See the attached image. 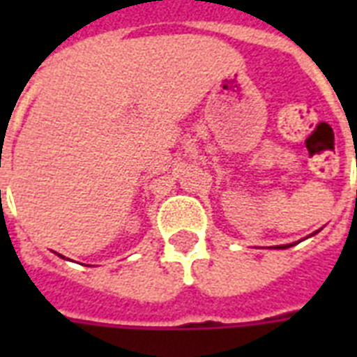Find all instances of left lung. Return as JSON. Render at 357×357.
<instances>
[{"instance_id": "obj_1", "label": "left lung", "mask_w": 357, "mask_h": 357, "mask_svg": "<svg viewBox=\"0 0 357 357\" xmlns=\"http://www.w3.org/2000/svg\"><path fill=\"white\" fill-rule=\"evenodd\" d=\"M289 246H293V244H285V246H278V248H289Z\"/></svg>"}]
</instances>
